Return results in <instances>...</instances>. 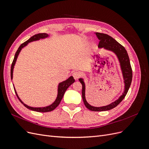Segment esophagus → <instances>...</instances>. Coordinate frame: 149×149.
Masks as SVG:
<instances>
[{
  "mask_svg": "<svg viewBox=\"0 0 149 149\" xmlns=\"http://www.w3.org/2000/svg\"><path fill=\"white\" fill-rule=\"evenodd\" d=\"M72 75H73V78H74V79H76V80H78V79L80 78V74L78 73V72H77V71L73 72V74H72Z\"/></svg>",
  "mask_w": 149,
  "mask_h": 149,
  "instance_id": "obj_1",
  "label": "esophagus"
}]
</instances>
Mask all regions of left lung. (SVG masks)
Here are the masks:
<instances>
[{
	"mask_svg": "<svg viewBox=\"0 0 149 149\" xmlns=\"http://www.w3.org/2000/svg\"><path fill=\"white\" fill-rule=\"evenodd\" d=\"M97 36V38L100 40L99 42L98 47L100 48H104L107 50L111 51L114 52L117 57H118L119 61L120 63V66L123 76L124 78V83L125 84L124 91L123 94L119 97L118 100L115 101L114 102L111 103L110 104L102 106V107H94L92 106L86 100L85 97V84L83 81V79L79 78V81L82 84V97L85 106L88 109L92 111H109L113 109L115 107L118 106L119 104L124 100V98L127 94L128 90L130 88V86L131 84L132 79V68L130 66L129 58L128 54L125 48L121 45L114 39L111 36L107 34L101 33H95Z\"/></svg>",
	"mask_w": 149,
	"mask_h": 149,
	"instance_id": "left-lung-1",
	"label": "left lung"
}]
</instances>
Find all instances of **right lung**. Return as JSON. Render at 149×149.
I'll use <instances>...</instances> for the list:
<instances>
[{
  "label": "right lung",
  "instance_id": "right-lung-1",
  "mask_svg": "<svg viewBox=\"0 0 149 149\" xmlns=\"http://www.w3.org/2000/svg\"><path fill=\"white\" fill-rule=\"evenodd\" d=\"M48 35L47 33H38V34H36L35 35H33V37H31V38H30L27 41H26L25 42H24V43H22L21 45L19 47V48H18V49L17 50L16 53H15V55L14 56V58H13V62L12 63V66H11V70H10V76H11V79H12L13 78V68H14L15 64V62L17 61V57L19 56V53L21 51V49L23 48L24 47H25V46L27 45V44L30 42H33V41H37V40H39L40 39H43V38H45L47 37H48ZM74 79L73 78V76H70V77L67 79L66 80L64 81H63L61 83H60L58 85V95H57V97L56 99V100L53 103H52L51 105H49L48 106H46V107H30L29 106L27 105H26L25 104H24L23 102L21 101L20 99L19 98V96H18V94L15 91V89L14 88V90H15V92L16 95L19 99V101L21 102L22 104H23L24 105V106H25L26 108H28L29 109H30L31 111H37V112H49V111H53L54 109H55V108L60 104V103L62 100L63 97L64 96V94L65 93V91H66V89H68L70 86L71 84H73L74 82Z\"/></svg>",
  "mask_w": 149,
  "mask_h": 149
}]
</instances>
